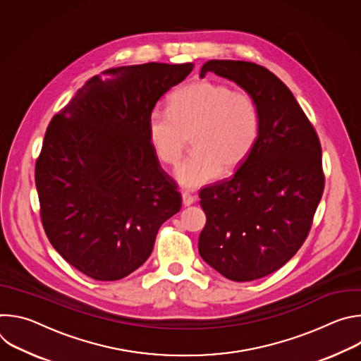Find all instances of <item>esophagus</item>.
Returning <instances> with one entry per match:
<instances>
[{"mask_svg":"<svg viewBox=\"0 0 361 361\" xmlns=\"http://www.w3.org/2000/svg\"><path fill=\"white\" fill-rule=\"evenodd\" d=\"M181 200H183V205H184V207H188V205L194 204V201H195L194 195H191L190 192H183V194H181Z\"/></svg>","mask_w":361,"mask_h":361,"instance_id":"esophagus-1","label":"esophagus"}]
</instances>
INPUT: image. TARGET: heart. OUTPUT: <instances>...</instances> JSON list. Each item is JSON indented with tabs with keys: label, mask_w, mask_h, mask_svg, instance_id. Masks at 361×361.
<instances>
[{
	"label": "heart",
	"mask_w": 361,
	"mask_h": 361,
	"mask_svg": "<svg viewBox=\"0 0 361 361\" xmlns=\"http://www.w3.org/2000/svg\"><path fill=\"white\" fill-rule=\"evenodd\" d=\"M170 113L152 110L147 137L157 159L176 164L192 138L191 156L174 171L185 188H197L221 173L235 171L260 135L262 118L255 99L244 91L212 81L178 88L170 98Z\"/></svg>",
	"instance_id": "heart-1"
}]
</instances>
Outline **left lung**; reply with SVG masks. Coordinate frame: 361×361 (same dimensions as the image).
I'll use <instances>...</instances> for the list:
<instances>
[{"label":"left lung","mask_w":361,"mask_h":361,"mask_svg":"<svg viewBox=\"0 0 361 361\" xmlns=\"http://www.w3.org/2000/svg\"><path fill=\"white\" fill-rule=\"evenodd\" d=\"M257 102L260 135L231 180L200 191L207 223L198 238L201 259L233 281H251L283 267L302 245L324 190L322 145L287 85L247 61L210 60Z\"/></svg>","instance_id":"obj_1"}]
</instances>
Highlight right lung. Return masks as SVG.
Returning a JSON list of instances; mask_svg holds the SVG:
<instances>
[{"label":"right lung","instance_id":"right-lung-1","mask_svg":"<svg viewBox=\"0 0 361 361\" xmlns=\"http://www.w3.org/2000/svg\"><path fill=\"white\" fill-rule=\"evenodd\" d=\"M194 66L147 63L92 77L51 120L35 164L45 234L66 262L99 281L149 257L181 194L147 137L157 101Z\"/></svg>","mask_w":361,"mask_h":361}]
</instances>
